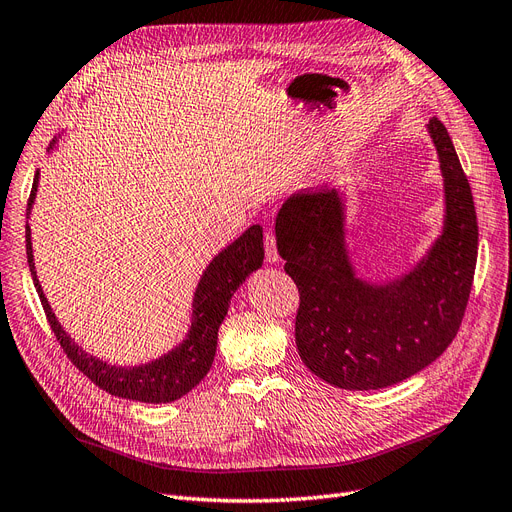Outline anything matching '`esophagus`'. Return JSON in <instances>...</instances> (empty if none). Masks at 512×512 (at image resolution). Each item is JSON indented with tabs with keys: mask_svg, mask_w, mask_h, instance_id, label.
Here are the masks:
<instances>
[{
	"mask_svg": "<svg viewBox=\"0 0 512 512\" xmlns=\"http://www.w3.org/2000/svg\"><path fill=\"white\" fill-rule=\"evenodd\" d=\"M263 246H266V259L270 263H276L280 257H278V249H276V238L270 230H266V234H263Z\"/></svg>",
	"mask_w": 512,
	"mask_h": 512,
	"instance_id": "34e87169",
	"label": "esophagus"
}]
</instances>
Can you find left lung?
Returning a JSON list of instances; mask_svg holds the SVG:
<instances>
[{
    "instance_id": "left-lung-1",
    "label": "left lung",
    "mask_w": 512,
    "mask_h": 512,
    "mask_svg": "<svg viewBox=\"0 0 512 512\" xmlns=\"http://www.w3.org/2000/svg\"><path fill=\"white\" fill-rule=\"evenodd\" d=\"M428 130L445 179V230L422 266L392 285L354 276L335 189L299 192L278 211V253L299 291L295 344L331 386L399 384L437 361L460 331L477 266V211L447 128L432 118Z\"/></svg>"
}]
</instances>
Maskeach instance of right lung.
Returning a JSON list of instances; mask_svg holds the SVG:
<instances>
[{
  "instance_id": "right-lung-1",
  "label": "right lung",
  "mask_w": 512,
  "mask_h": 512,
  "mask_svg": "<svg viewBox=\"0 0 512 512\" xmlns=\"http://www.w3.org/2000/svg\"><path fill=\"white\" fill-rule=\"evenodd\" d=\"M37 177L35 173L33 187L27 202V215L37 192ZM27 261L29 270L35 282L37 295H40L42 308L46 312L48 325L61 344L63 352L69 361L78 367L88 380L99 386L101 390L122 396V399L141 401V403H170L181 399L196 384L202 382V377L213 365L217 352V333L223 323V318L230 308V299L236 289L242 285V280L253 270L261 268L263 263V234L259 225H251L238 240H234L227 249H223L206 268L200 285L194 297V323L185 342L173 352L164 354L154 363L139 365V367H111L99 358L86 354L80 346L71 342V337L63 331L59 320L54 318L40 280L35 276L33 266V251H31V230L27 223Z\"/></svg>"
}]
</instances>
